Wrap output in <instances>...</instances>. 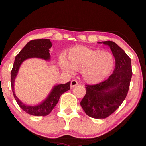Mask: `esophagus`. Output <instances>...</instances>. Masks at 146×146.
<instances>
[{"label": "esophagus", "instance_id": "34e87169", "mask_svg": "<svg viewBox=\"0 0 146 146\" xmlns=\"http://www.w3.org/2000/svg\"><path fill=\"white\" fill-rule=\"evenodd\" d=\"M78 84V82L76 80H73L71 81L70 82V87L71 88H74Z\"/></svg>", "mask_w": 146, "mask_h": 146}]
</instances>
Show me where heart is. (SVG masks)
<instances>
[{
	"label": "heart",
	"instance_id": "obj_1",
	"mask_svg": "<svg viewBox=\"0 0 146 146\" xmlns=\"http://www.w3.org/2000/svg\"><path fill=\"white\" fill-rule=\"evenodd\" d=\"M68 59L60 57L59 63L66 72L72 74L81 71L82 76L88 83H98L105 79L112 70L114 59L106 51L93 50L84 46H76L69 52Z\"/></svg>",
	"mask_w": 146,
	"mask_h": 146
}]
</instances>
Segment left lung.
Listing matches in <instances>:
<instances>
[{"label":"left lung","instance_id":"left-lung-1","mask_svg":"<svg viewBox=\"0 0 146 146\" xmlns=\"http://www.w3.org/2000/svg\"><path fill=\"white\" fill-rule=\"evenodd\" d=\"M111 49L115 59L112 74L105 81L86 85V93L80 102L84 111L96 119L106 118L121 104L128 92L132 70L131 59L124 50L112 41L100 42Z\"/></svg>","mask_w":146,"mask_h":146}]
</instances>
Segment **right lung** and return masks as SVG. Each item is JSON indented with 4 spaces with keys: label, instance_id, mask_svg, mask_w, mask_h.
<instances>
[{
    "label": "right lung",
    "instance_id": "obj_1",
    "mask_svg": "<svg viewBox=\"0 0 146 146\" xmlns=\"http://www.w3.org/2000/svg\"><path fill=\"white\" fill-rule=\"evenodd\" d=\"M52 42L49 39H37L30 41L21 50L19 54L15 57L13 69L11 71V86L14 97L19 105V106L25 112L36 116H45L51 112L54 108L58 102L60 97L70 88V82L66 84L54 85L51 90L48 96L36 105H27L20 100L15 92V81L22 63L26 60L36 58L44 60L46 61L50 60V48L52 47Z\"/></svg>",
    "mask_w": 146,
    "mask_h": 146
}]
</instances>
